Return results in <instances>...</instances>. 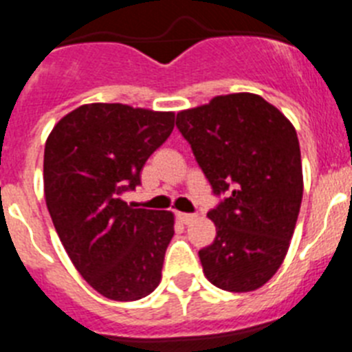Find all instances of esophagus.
I'll list each match as a JSON object with an SVG mask.
<instances>
[{"label": "esophagus", "mask_w": 352, "mask_h": 352, "mask_svg": "<svg viewBox=\"0 0 352 352\" xmlns=\"http://www.w3.org/2000/svg\"><path fill=\"white\" fill-rule=\"evenodd\" d=\"M197 219L195 214H190V213H178V220L182 223H192L194 220Z\"/></svg>", "instance_id": "esophagus-1"}]
</instances>
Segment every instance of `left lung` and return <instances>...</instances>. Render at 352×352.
I'll list each match as a JSON object with an SVG mask.
<instances>
[{"instance_id": "1", "label": "left lung", "mask_w": 352, "mask_h": 352, "mask_svg": "<svg viewBox=\"0 0 352 352\" xmlns=\"http://www.w3.org/2000/svg\"><path fill=\"white\" fill-rule=\"evenodd\" d=\"M176 126L214 194L217 236L199 250L208 280L229 292L263 287L287 256L303 197L296 130L256 93L213 96L179 111Z\"/></svg>"}]
</instances>
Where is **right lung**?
Here are the masks:
<instances>
[{
  "instance_id": "add662e5",
  "label": "right lung",
  "mask_w": 352,
  "mask_h": 352,
  "mask_svg": "<svg viewBox=\"0 0 352 352\" xmlns=\"http://www.w3.org/2000/svg\"><path fill=\"white\" fill-rule=\"evenodd\" d=\"M174 129L173 111L84 104L45 141L43 194L56 232L82 278L114 301H135L162 280L173 211L132 208L120 197Z\"/></svg>"
}]
</instances>
